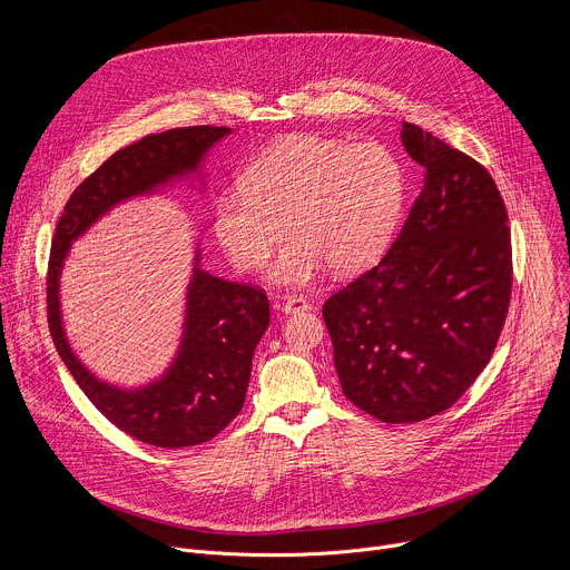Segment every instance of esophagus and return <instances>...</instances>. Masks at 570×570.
I'll return each instance as SVG.
<instances>
[{"mask_svg": "<svg viewBox=\"0 0 570 570\" xmlns=\"http://www.w3.org/2000/svg\"><path fill=\"white\" fill-rule=\"evenodd\" d=\"M282 311H284L286 315H295V313H302V311H311V304H308L304 297L288 295V297H284V302H282Z\"/></svg>", "mask_w": 570, "mask_h": 570, "instance_id": "34e87169", "label": "esophagus"}]
</instances>
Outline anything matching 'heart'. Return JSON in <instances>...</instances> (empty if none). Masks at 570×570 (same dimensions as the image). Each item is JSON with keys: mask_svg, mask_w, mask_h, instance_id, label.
Segmentation results:
<instances>
[{"mask_svg": "<svg viewBox=\"0 0 570 570\" xmlns=\"http://www.w3.org/2000/svg\"><path fill=\"white\" fill-rule=\"evenodd\" d=\"M212 205V232L240 271H262L286 232L271 268L279 286H306L324 266L354 273L390 243L405 200L399 157L379 141L293 135L259 155Z\"/></svg>", "mask_w": 570, "mask_h": 570, "instance_id": "b5f03b06", "label": "heart"}]
</instances>
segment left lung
Listing matches in <instances>:
<instances>
[{
	"label": "left lung",
	"instance_id": "1",
	"mask_svg": "<svg viewBox=\"0 0 570 570\" xmlns=\"http://www.w3.org/2000/svg\"><path fill=\"white\" fill-rule=\"evenodd\" d=\"M401 144L422 194L379 266L322 306L345 396L387 424L451 409L490 363L512 293L492 176L415 124H401Z\"/></svg>",
	"mask_w": 570,
	"mask_h": 570
}]
</instances>
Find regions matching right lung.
Listing matches in <instances>:
<instances>
[{
  "label": "right lung",
  "instance_id": "1",
  "mask_svg": "<svg viewBox=\"0 0 570 570\" xmlns=\"http://www.w3.org/2000/svg\"><path fill=\"white\" fill-rule=\"evenodd\" d=\"M232 128L191 126L148 135L121 150L71 194L56 225L49 259V332L58 356L97 409L124 433L159 449L212 440L243 409L253 354L271 324L266 293L207 273L196 243L185 288L178 350L165 372L139 385L95 374L65 330L60 279L71 246L115 207L165 194L176 185L205 191V161Z\"/></svg>",
  "mask_w": 570,
  "mask_h": 570
}]
</instances>
